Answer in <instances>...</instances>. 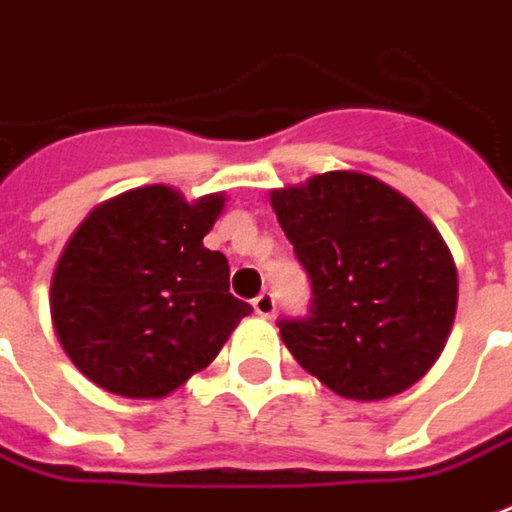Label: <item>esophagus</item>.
Instances as JSON below:
<instances>
[{
    "mask_svg": "<svg viewBox=\"0 0 512 512\" xmlns=\"http://www.w3.org/2000/svg\"><path fill=\"white\" fill-rule=\"evenodd\" d=\"M253 310H256V315H262V318H273L276 315V298H273V293H259V296L253 298Z\"/></svg>",
    "mask_w": 512,
    "mask_h": 512,
    "instance_id": "34e87169",
    "label": "esophagus"
}]
</instances>
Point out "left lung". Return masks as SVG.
Returning a JSON list of instances; mask_svg holds the SVG:
<instances>
[{"label": "left lung", "mask_w": 512, "mask_h": 512, "mask_svg": "<svg viewBox=\"0 0 512 512\" xmlns=\"http://www.w3.org/2000/svg\"><path fill=\"white\" fill-rule=\"evenodd\" d=\"M273 211L312 287L281 341L349 400L406 392L440 358L456 315V267L440 231L394 188L329 171L273 191Z\"/></svg>", "instance_id": "obj_1"}]
</instances>
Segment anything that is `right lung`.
<instances>
[{
    "label": "right lung",
    "mask_w": 512,
    "mask_h": 512,
    "mask_svg": "<svg viewBox=\"0 0 512 512\" xmlns=\"http://www.w3.org/2000/svg\"><path fill=\"white\" fill-rule=\"evenodd\" d=\"M225 197L194 205L166 185L104 202L72 233L50 287L53 327L84 375L120 397H163L219 355L253 312L202 236Z\"/></svg>",
    "instance_id": "obj_1"
}]
</instances>
